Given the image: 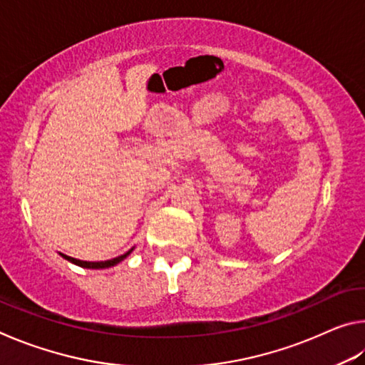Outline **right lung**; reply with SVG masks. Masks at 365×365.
<instances>
[{"instance_id":"obj_1","label":"right lung","mask_w":365,"mask_h":365,"mask_svg":"<svg viewBox=\"0 0 365 365\" xmlns=\"http://www.w3.org/2000/svg\"><path fill=\"white\" fill-rule=\"evenodd\" d=\"M133 250H135V248L128 250L127 252H123V255L117 256V257H114V259H109V261H101V262H86V261H80V259L66 256V255H63V252H59V256L64 257L66 261H69V262L76 264V265H78V267H83V269H109V267H114V265L122 262L123 259H125L128 255H130V252H132Z\"/></svg>"}]
</instances>
